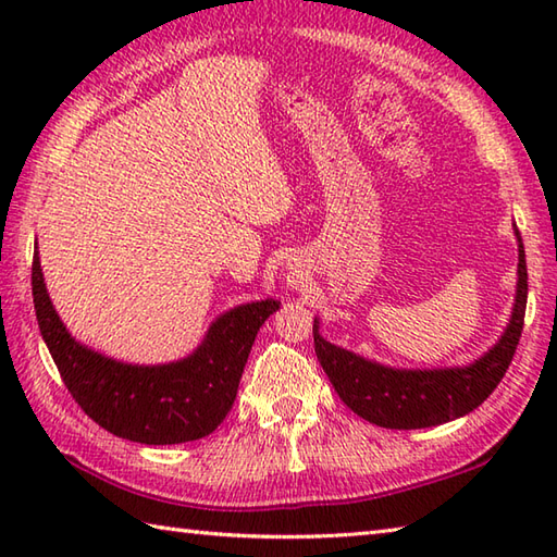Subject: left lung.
<instances>
[{
  "instance_id": "obj_1",
  "label": "left lung",
  "mask_w": 557,
  "mask_h": 557,
  "mask_svg": "<svg viewBox=\"0 0 557 557\" xmlns=\"http://www.w3.org/2000/svg\"><path fill=\"white\" fill-rule=\"evenodd\" d=\"M517 236V292L512 315L498 342L467 366L445 369H393L342 349L321 335V321H313L315 357L321 361L339 399L383 429H431L474 411L488 399L510 366L522 337L527 311V258L522 236Z\"/></svg>"
}]
</instances>
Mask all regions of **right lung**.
<instances>
[{"label":"right lung","instance_id":"obj_1","mask_svg":"<svg viewBox=\"0 0 557 557\" xmlns=\"http://www.w3.org/2000/svg\"><path fill=\"white\" fill-rule=\"evenodd\" d=\"M33 304L47 349L71 397L88 417L126 441L176 445L206 437L227 417L260 325L280 309L263 299L218 315L188 357L170 363H124L69 333L45 287L38 246L33 253Z\"/></svg>","mask_w":557,"mask_h":557}]
</instances>
